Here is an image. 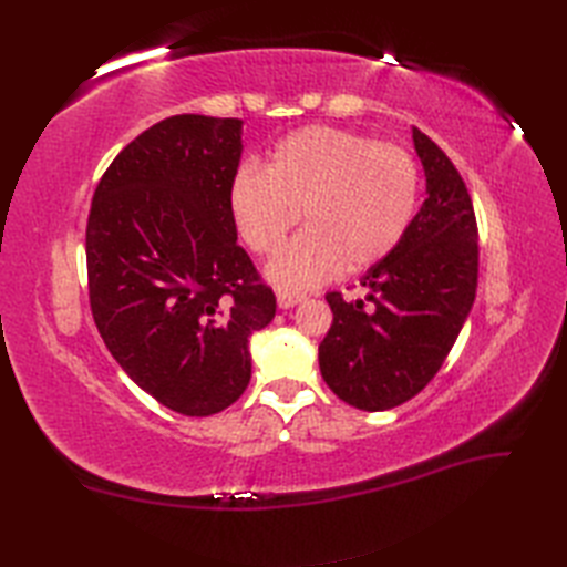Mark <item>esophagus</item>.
<instances>
[{
	"label": "esophagus",
	"instance_id": "34e87169",
	"mask_svg": "<svg viewBox=\"0 0 567 567\" xmlns=\"http://www.w3.org/2000/svg\"><path fill=\"white\" fill-rule=\"evenodd\" d=\"M302 300H307V296L298 293V290H279V293H277V302H279L281 310H290V307L300 305Z\"/></svg>",
	"mask_w": 567,
	"mask_h": 567
}]
</instances>
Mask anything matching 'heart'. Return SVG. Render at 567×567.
Returning <instances> with one entry per match:
<instances>
[{"mask_svg":"<svg viewBox=\"0 0 567 567\" xmlns=\"http://www.w3.org/2000/svg\"><path fill=\"white\" fill-rule=\"evenodd\" d=\"M419 205V165L390 142L338 127H305L274 146L265 173L231 184V213L248 248L277 252L300 221L305 231L269 267L284 288H312L340 269L364 271L402 244Z\"/></svg>","mask_w":567,"mask_h":567,"instance_id":"heart-1","label":"heart"}]
</instances>
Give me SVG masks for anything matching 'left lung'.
<instances>
[{"label":"left lung","mask_w":567,"mask_h":567,"mask_svg":"<svg viewBox=\"0 0 567 567\" xmlns=\"http://www.w3.org/2000/svg\"><path fill=\"white\" fill-rule=\"evenodd\" d=\"M425 169L421 210L362 286L367 300L326 293L333 323L319 346V369L342 402L385 411L419 394L447 359L477 288V221L458 169L414 127Z\"/></svg>","instance_id":"8db88e82"}]
</instances>
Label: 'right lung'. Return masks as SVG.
<instances>
[{"mask_svg": "<svg viewBox=\"0 0 567 567\" xmlns=\"http://www.w3.org/2000/svg\"><path fill=\"white\" fill-rule=\"evenodd\" d=\"M238 117L173 115L117 153L87 219L90 307L130 379L184 416L250 383L248 340L277 296L236 244Z\"/></svg>", "mask_w": 567, "mask_h": 567, "instance_id": "1", "label": "right lung"}]
</instances>
